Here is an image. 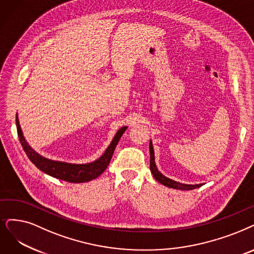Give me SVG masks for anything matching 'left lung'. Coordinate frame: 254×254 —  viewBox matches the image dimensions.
<instances>
[{"label":"left lung","instance_id":"obj_1","mask_svg":"<svg viewBox=\"0 0 254 254\" xmlns=\"http://www.w3.org/2000/svg\"><path fill=\"white\" fill-rule=\"evenodd\" d=\"M149 149H150V170L151 173L153 174V177L159 182V184L164 185L168 188L171 189H175V190H194L197 188H200L201 186H203L204 184H199V185H186V184H181V182L172 180L165 175H162L160 172L158 171L156 164H155V156H154V149L153 145H152V141L150 140L149 144Z\"/></svg>","mask_w":254,"mask_h":254}]
</instances>
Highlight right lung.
Instances as JSON below:
<instances>
[{"instance_id": "1", "label": "right lung", "mask_w": 254, "mask_h": 254, "mask_svg": "<svg viewBox=\"0 0 254 254\" xmlns=\"http://www.w3.org/2000/svg\"><path fill=\"white\" fill-rule=\"evenodd\" d=\"M16 128H17V134L21 144L23 146L24 151L26 152L29 159L32 161L35 167H37L40 171L44 173L52 176L54 178L62 179L67 182H72V184H81V182H87L89 180H93L100 176L103 172L106 170L107 166L109 165L110 159L113 157L114 151L119 143L121 136L123 135L127 126L120 128L116 135L111 140L110 145L104 151V153L101 155L95 161L88 162V164H69V162L64 161H58L46 158L38 154L36 151H34L31 147L29 146L27 140L23 134V131L19 125L18 117L16 114Z\"/></svg>"}]
</instances>
